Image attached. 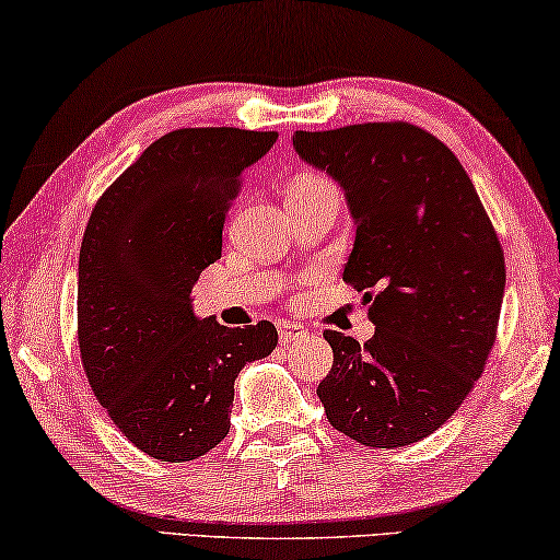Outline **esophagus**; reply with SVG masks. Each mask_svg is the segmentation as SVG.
Masks as SVG:
<instances>
[{
	"instance_id": "esophagus-1",
	"label": "esophagus",
	"mask_w": 560,
	"mask_h": 560,
	"mask_svg": "<svg viewBox=\"0 0 560 560\" xmlns=\"http://www.w3.org/2000/svg\"><path fill=\"white\" fill-rule=\"evenodd\" d=\"M278 334H280V341L282 343H290V341H298V339H303L305 334V328L301 326V324H293V320H280L278 324Z\"/></svg>"
}]
</instances>
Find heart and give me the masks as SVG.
<instances>
[{
	"label": "heart",
	"instance_id": "obj_1",
	"mask_svg": "<svg viewBox=\"0 0 560 560\" xmlns=\"http://www.w3.org/2000/svg\"><path fill=\"white\" fill-rule=\"evenodd\" d=\"M316 180H320V178H316V175H301V178L293 180V186H290V190L305 188V186H311V183H316Z\"/></svg>",
	"mask_w": 560,
	"mask_h": 560
}]
</instances>
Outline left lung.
<instances>
[{"label":"left lung","mask_w":560,"mask_h":560,"mask_svg":"<svg viewBox=\"0 0 560 560\" xmlns=\"http://www.w3.org/2000/svg\"><path fill=\"white\" fill-rule=\"evenodd\" d=\"M301 160L343 188L357 236L343 280L374 336L324 331L334 366L318 400L336 431L410 446L446 423L485 370L504 295V255L477 188L441 140L408 121L295 132Z\"/></svg>","instance_id":"left-lung-1"}]
</instances>
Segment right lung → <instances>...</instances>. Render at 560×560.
<instances>
[{"label":"right lung","instance_id":"add662e5","mask_svg":"<svg viewBox=\"0 0 560 560\" xmlns=\"http://www.w3.org/2000/svg\"><path fill=\"white\" fill-rule=\"evenodd\" d=\"M278 132L175 129L150 144L91 211L79 257V347L114 425L160 462H194L232 425L242 366L278 347L270 320L229 328L190 301L242 173Z\"/></svg>","mask_w":560,"mask_h":560}]
</instances>
